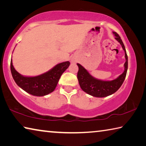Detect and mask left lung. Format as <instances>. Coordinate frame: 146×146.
Instances as JSON below:
<instances>
[{
  "mask_svg": "<svg viewBox=\"0 0 146 146\" xmlns=\"http://www.w3.org/2000/svg\"><path fill=\"white\" fill-rule=\"evenodd\" d=\"M113 33L115 36V38L122 46V48L125 53V62L123 66H124V71L120 75L112 80H100V79L96 78L90 75L88 70H86L82 65H80V64H77L78 67L77 78L79 85L84 92L93 96V97L99 98L106 97L115 93L122 86L125 80V76H126L128 59L125 46L123 45V42L120 36L116 32L113 31Z\"/></svg>",
  "mask_w": 146,
  "mask_h": 146,
  "instance_id": "left-lung-1",
  "label": "left lung"
}]
</instances>
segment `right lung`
I'll return each instance as SVG.
<instances>
[{
    "label": "right lung",
    "instance_id": "1",
    "mask_svg": "<svg viewBox=\"0 0 146 146\" xmlns=\"http://www.w3.org/2000/svg\"><path fill=\"white\" fill-rule=\"evenodd\" d=\"M69 61L63 62L47 72L35 76H23L15 70L11 60V72L15 82L26 92L36 97H43L55 90L62 73L70 66Z\"/></svg>",
    "mask_w": 146,
    "mask_h": 146
}]
</instances>
